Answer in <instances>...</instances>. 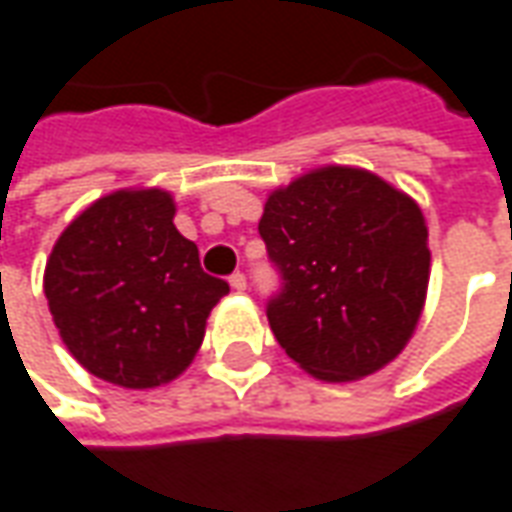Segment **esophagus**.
<instances>
[{"instance_id": "1", "label": "esophagus", "mask_w": 512, "mask_h": 512, "mask_svg": "<svg viewBox=\"0 0 512 512\" xmlns=\"http://www.w3.org/2000/svg\"><path fill=\"white\" fill-rule=\"evenodd\" d=\"M230 285H232V291H246V277L244 274H241V271H235V274H232L230 277Z\"/></svg>"}]
</instances>
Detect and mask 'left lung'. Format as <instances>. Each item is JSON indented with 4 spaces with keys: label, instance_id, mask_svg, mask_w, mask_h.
Masks as SVG:
<instances>
[{
    "label": "left lung",
    "instance_id": "1",
    "mask_svg": "<svg viewBox=\"0 0 512 512\" xmlns=\"http://www.w3.org/2000/svg\"><path fill=\"white\" fill-rule=\"evenodd\" d=\"M260 238L282 274L274 338L324 382L399 357L430 285L427 221L413 196L355 166H321L266 196Z\"/></svg>",
    "mask_w": 512,
    "mask_h": 512
}]
</instances>
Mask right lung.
<instances>
[{"label":"right lung","instance_id":"1","mask_svg":"<svg viewBox=\"0 0 512 512\" xmlns=\"http://www.w3.org/2000/svg\"><path fill=\"white\" fill-rule=\"evenodd\" d=\"M174 213L163 188H121L85 207L46 260V302L66 349L119 388L177 380L194 363L210 310L230 293L202 271Z\"/></svg>","mask_w":512,"mask_h":512}]
</instances>
